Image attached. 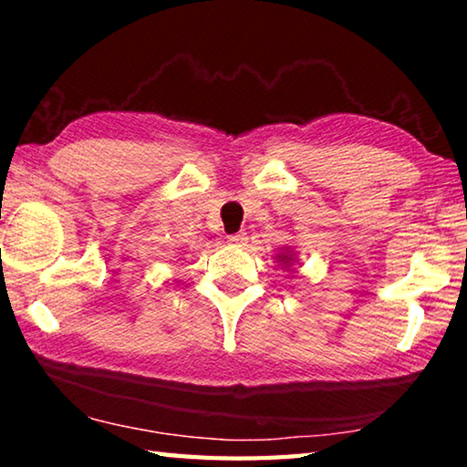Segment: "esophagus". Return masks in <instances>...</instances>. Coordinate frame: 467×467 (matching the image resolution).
I'll return each instance as SVG.
<instances>
[{
	"instance_id": "1",
	"label": "esophagus",
	"mask_w": 467,
	"mask_h": 467,
	"mask_svg": "<svg viewBox=\"0 0 467 467\" xmlns=\"http://www.w3.org/2000/svg\"><path fill=\"white\" fill-rule=\"evenodd\" d=\"M228 243L234 244V247H243V244L247 243V234H244V233L231 234V236H228Z\"/></svg>"
}]
</instances>
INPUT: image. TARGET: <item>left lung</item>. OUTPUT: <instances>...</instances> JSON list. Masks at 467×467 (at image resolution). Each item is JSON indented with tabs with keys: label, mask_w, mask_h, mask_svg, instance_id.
Here are the masks:
<instances>
[{
	"label": "left lung",
	"mask_w": 467,
	"mask_h": 467,
	"mask_svg": "<svg viewBox=\"0 0 467 467\" xmlns=\"http://www.w3.org/2000/svg\"><path fill=\"white\" fill-rule=\"evenodd\" d=\"M275 259H278L280 264H284V267H290V264L295 262V253H292L290 249H284V253H278Z\"/></svg>",
	"instance_id": "1"
}]
</instances>
